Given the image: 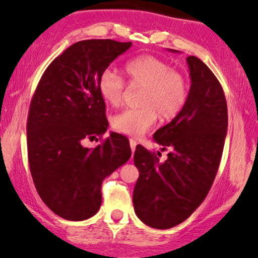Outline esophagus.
I'll use <instances>...</instances> for the list:
<instances>
[{
    "label": "esophagus",
    "instance_id": "esophagus-1",
    "mask_svg": "<svg viewBox=\"0 0 258 258\" xmlns=\"http://www.w3.org/2000/svg\"><path fill=\"white\" fill-rule=\"evenodd\" d=\"M136 146H137V142H136V139L135 138H130V147H131L132 155H133V153H135V150H136Z\"/></svg>",
    "mask_w": 258,
    "mask_h": 258
}]
</instances>
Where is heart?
<instances>
[{
    "label": "heart",
    "mask_w": 258,
    "mask_h": 258,
    "mask_svg": "<svg viewBox=\"0 0 258 258\" xmlns=\"http://www.w3.org/2000/svg\"><path fill=\"white\" fill-rule=\"evenodd\" d=\"M127 81L131 87H142L141 108L127 109L112 117L111 125L123 135H143L155 123L158 115L162 120H172L184 108L189 96L188 80L173 70L167 61L154 55H139L125 65ZM127 86L116 72L105 69L98 79V91L103 99L119 106Z\"/></svg>",
    "instance_id": "1"
}]
</instances>
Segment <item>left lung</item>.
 <instances>
[{
    "label": "left lung",
    "instance_id": "1",
    "mask_svg": "<svg viewBox=\"0 0 258 258\" xmlns=\"http://www.w3.org/2000/svg\"><path fill=\"white\" fill-rule=\"evenodd\" d=\"M172 52H177L172 49ZM191 85L184 108L154 133L170 148L167 160L136 147L133 161L139 177L133 190L138 218L156 229L185 221L205 200L218 171L228 128L227 102L214 73L199 58H186Z\"/></svg>",
    "mask_w": 258,
    "mask_h": 258
}]
</instances>
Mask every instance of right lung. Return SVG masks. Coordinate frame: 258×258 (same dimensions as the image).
Returning a JSON list of instances; mask_svg holds the SVG:
<instances>
[{"label":"right lung","mask_w":258,"mask_h":258,"mask_svg":"<svg viewBox=\"0 0 258 258\" xmlns=\"http://www.w3.org/2000/svg\"><path fill=\"white\" fill-rule=\"evenodd\" d=\"M131 46L114 40L74 43L48 65L31 99L26 137L32 180L43 203L64 220L96 215L103 180L131 158L128 139L115 132L98 147L82 146L108 128L100 73Z\"/></svg>","instance_id":"right-lung-1"}]
</instances>
